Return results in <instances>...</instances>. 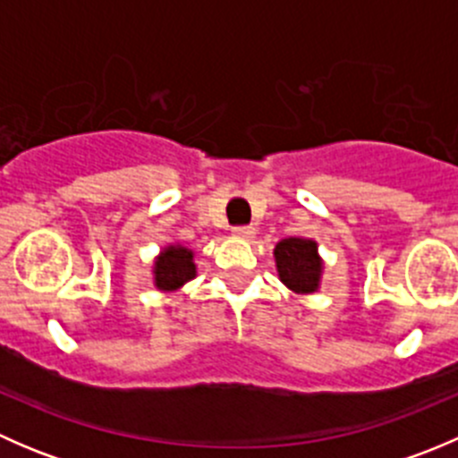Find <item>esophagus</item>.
<instances>
[{
  "instance_id": "esophagus-1",
  "label": "esophagus",
  "mask_w": 458,
  "mask_h": 458,
  "mask_svg": "<svg viewBox=\"0 0 458 458\" xmlns=\"http://www.w3.org/2000/svg\"><path fill=\"white\" fill-rule=\"evenodd\" d=\"M233 234L237 239H246V242H250V239L255 237V228H252V225H242V228H234Z\"/></svg>"
}]
</instances>
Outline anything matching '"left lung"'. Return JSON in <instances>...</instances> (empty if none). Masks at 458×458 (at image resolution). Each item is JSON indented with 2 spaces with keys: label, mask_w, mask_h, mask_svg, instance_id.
<instances>
[{
  "label": "left lung",
  "mask_w": 458,
  "mask_h": 458,
  "mask_svg": "<svg viewBox=\"0 0 458 458\" xmlns=\"http://www.w3.org/2000/svg\"><path fill=\"white\" fill-rule=\"evenodd\" d=\"M275 263L279 281L294 294H315L321 288L323 259L318 243L308 237H285L275 246Z\"/></svg>",
  "instance_id": "left-lung-1"
}]
</instances>
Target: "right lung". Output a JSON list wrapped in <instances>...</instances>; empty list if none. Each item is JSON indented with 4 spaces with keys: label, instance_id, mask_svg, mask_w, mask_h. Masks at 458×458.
Listing matches in <instances>:
<instances>
[{
    "label": "right lung",
    "instance_id": "obj_1",
    "mask_svg": "<svg viewBox=\"0 0 458 458\" xmlns=\"http://www.w3.org/2000/svg\"><path fill=\"white\" fill-rule=\"evenodd\" d=\"M197 276L195 252L183 243H168L152 261V284L159 293H179L188 281Z\"/></svg>",
    "mask_w": 458,
    "mask_h": 458
}]
</instances>
